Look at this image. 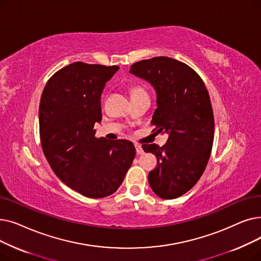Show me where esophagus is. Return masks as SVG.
I'll return each instance as SVG.
<instances>
[{"mask_svg":"<svg viewBox=\"0 0 261 261\" xmlns=\"http://www.w3.org/2000/svg\"><path fill=\"white\" fill-rule=\"evenodd\" d=\"M135 147H136V152H137V154H143V150H142V147H141V145H139V144H136L135 145Z\"/></svg>","mask_w":261,"mask_h":261,"instance_id":"obj_1","label":"esophagus"}]
</instances>
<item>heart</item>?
Returning <instances> with one entry per match:
<instances>
[{
    "label": "heart",
    "mask_w": 261,
    "mask_h": 261,
    "mask_svg": "<svg viewBox=\"0 0 261 261\" xmlns=\"http://www.w3.org/2000/svg\"><path fill=\"white\" fill-rule=\"evenodd\" d=\"M140 93H145L144 89L141 86H135L130 89V95H136V94H140Z\"/></svg>",
    "instance_id": "heart-1"
}]
</instances>
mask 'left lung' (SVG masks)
Instances as JSON below:
<instances>
[{
	"label": "left lung",
	"instance_id": "left-lung-1",
	"mask_svg": "<svg viewBox=\"0 0 261 261\" xmlns=\"http://www.w3.org/2000/svg\"><path fill=\"white\" fill-rule=\"evenodd\" d=\"M132 74L150 82L157 93L154 130L169 134L167 143L142 144L157 166L148 182L159 197L173 200L201 178L212 154L215 120L212 102L200 75L188 65L166 56L140 60Z\"/></svg>",
	"mask_w": 261,
	"mask_h": 261
}]
</instances>
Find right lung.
I'll return each mask as SVG.
<instances>
[{"label": "right lung", "instance_id": "1", "mask_svg": "<svg viewBox=\"0 0 261 261\" xmlns=\"http://www.w3.org/2000/svg\"><path fill=\"white\" fill-rule=\"evenodd\" d=\"M118 69L76 61L54 73L41 94L43 154L58 178L87 197L115 193L136 155L130 141L94 136V123L102 120V91Z\"/></svg>", "mask_w": 261, "mask_h": 261}]
</instances>
